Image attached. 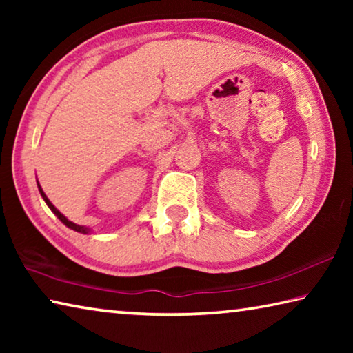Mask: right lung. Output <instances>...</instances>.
Masks as SVG:
<instances>
[{
  "mask_svg": "<svg viewBox=\"0 0 353 353\" xmlns=\"http://www.w3.org/2000/svg\"><path fill=\"white\" fill-rule=\"evenodd\" d=\"M37 187H39V191H40V194H41V198H43V201L46 202V205L51 208V212L56 214V216L62 221V223L67 225V227H70L71 230H76V232H79V234H90V229H88V227H85V225H79V224H74V223H71V221L68 219V218H65L63 214L57 210V208L51 204V201L46 198V194L43 193V190H41V187H40V183L37 182Z\"/></svg>",
  "mask_w": 353,
  "mask_h": 353,
  "instance_id": "obj_1",
  "label": "right lung"
}]
</instances>
